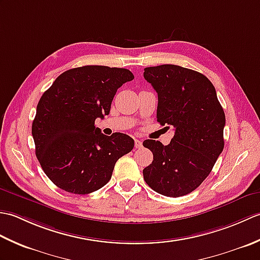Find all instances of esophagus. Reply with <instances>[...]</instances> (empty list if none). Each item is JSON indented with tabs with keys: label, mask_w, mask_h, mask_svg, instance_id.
<instances>
[{
	"label": "esophagus",
	"mask_w": 260,
	"mask_h": 260,
	"mask_svg": "<svg viewBox=\"0 0 260 260\" xmlns=\"http://www.w3.org/2000/svg\"><path fill=\"white\" fill-rule=\"evenodd\" d=\"M143 146V142L139 139L135 140V148H141Z\"/></svg>",
	"instance_id": "obj_1"
}]
</instances>
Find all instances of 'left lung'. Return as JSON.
Masks as SVG:
<instances>
[{"instance_id":"1","label":"left lung","mask_w":260,"mask_h":260,"mask_svg":"<svg viewBox=\"0 0 260 260\" xmlns=\"http://www.w3.org/2000/svg\"><path fill=\"white\" fill-rule=\"evenodd\" d=\"M144 78L157 92V121L175 131L169 145L143 142L153 153L152 164L143 170L144 180L165 197L189 194L223 150L224 112L211 81L198 71L161 64L145 68Z\"/></svg>"}]
</instances>
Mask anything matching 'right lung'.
<instances>
[{
  "instance_id": "right-lung-1",
  "label": "right lung",
  "mask_w": 260,
  "mask_h": 260,
  "mask_svg": "<svg viewBox=\"0 0 260 260\" xmlns=\"http://www.w3.org/2000/svg\"><path fill=\"white\" fill-rule=\"evenodd\" d=\"M133 79L128 69L84 66L64 71L43 92L32 136L53 184L74 194L97 191L112 178L117 159L133 150L128 135L106 136L95 126L96 118L109 114L118 88Z\"/></svg>"
}]
</instances>
